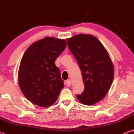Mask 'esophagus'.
Wrapping results in <instances>:
<instances>
[{
	"label": "esophagus",
	"instance_id": "esophagus-1",
	"mask_svg": "<svg viewBox=\"0 0 134 134\" xmlns=\"http://www.w3.org/2000/svg\"><path fill=\"white\" fill-rule=\"evenodd\" d=\"M66 84H67V85L68 86H71V80H70V79H69V80H67L66 81Z\"/></svg>",
	"mask_w": 134,
	"mask_h": 134
}]
</instances>
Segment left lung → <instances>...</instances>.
Listing matches in <instances>:
<instances>
[{
  "mask_svg": "<svg viewBox=\"0 0 134 134\" xmlns=\"http://www.w3.org/2000/svg\"><path fill=\"white\" fill-rule=\"evenodd\" d=\"M70 51L75 57L82 74L85 90L77 98L86 105L103 99L113 82L114 67L101 42L90 34L76 35L67 40Z\"/></svg>",
  "mask_w": 134,
  "mask_h": 134,
  "instance_id": "obj_1",
  "label": "left lung"
}]
</instances>
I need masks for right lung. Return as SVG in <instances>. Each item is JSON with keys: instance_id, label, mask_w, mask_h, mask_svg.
<instances>
[{"instance_id": "right-lung-1", "label": "right lung", "mask_w": 134, "mask_h": 134, "mask_svg": "<svg viewBox=\"0 0 134 134\" xmlns=\"http://www.w3.org/2000/svg\"><path fill=\"white\" fill-rule=\"evenodd\" d=\"M66 46L64 40L48 37L34 42L25 52L18 83L25 97L35 105L46 108L58 99L64 85L55 61Z\"/></svg>"}]
</instances>
